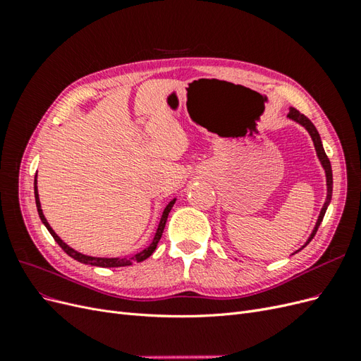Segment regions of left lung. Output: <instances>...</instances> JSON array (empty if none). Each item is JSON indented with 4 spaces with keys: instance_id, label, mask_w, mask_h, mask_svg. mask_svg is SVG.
<instances>
[{
    "instance_id": "obj_1",
    "label": "left lung",
    "mask_w": 361,
    "mask_h": 361,
    "mask_svg": "<svg viewBox=\"0 0 361 361\" xmlns=\"http://www.w3.org/2000/svg\"><path fill=\"white\" fill-rule=\"evenodd\" d=\"M292 120H295V122H298V123H301L305 129L309 130V134H310V137H312V140H313V143H314V147H316V152H318V157H319V159H321V162H322V167L325 169V173H326V187H329V192H326V200H325V204H324V207H322V211H321V214H319V218H318V223H316V227H314V231H313V233L310 235V238H309V241H307V244L312 241L313 239V236L316 235V232H318V228H319V226H321V223H322V218H324V215H325V211H326V207H329V203H330V200H331V194H333V171H331V164H330V159H329V157H326V154H325V150H324V147H322V143H321V137H319V134H318V130H316V128H314V125L310 122V120L305 117L302 113H300L297 108H290V111H289V114H288ZM305 244V245H307ZM304 245V247H305Z\"/></svg>"
}]
</instances>
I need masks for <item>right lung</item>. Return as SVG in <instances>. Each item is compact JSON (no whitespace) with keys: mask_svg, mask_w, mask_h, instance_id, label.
Masks as SVG:
<instances>
[{"mask_svg":"<svg viewBox=\"0 0 361 361\" xmlns=\"http://www.w3.org/2000/svg\"><path fill=\"white\" fill-rule=\"evenodd\" d=\"M36 178H37V174H36ZM35 197H36V206H37V212H39V216H40L42 223L47 226V228L49 231V233L52 235V238L56 239V243H57V244L64 250V253H68V255H69L71 257H73L75 260L81 262V264H89V265H93V267H102V268L126 267V265H133V264H135V262H141V260L147 259L152 253H154L155 248H157V245H158V243H159V239H161L162 232H164V227H166V223H167L169 212L171 211V207H173V204H174V200H171V202L166 206V209H164L162 216H161V221H159V226H158L157 235H155V238H154V243H152L146 250H143V251H141V253H137V255H134V256L120 257V259H118V257H116V259H105V257H92V256H84V255L78 253V251H75L73 248H71L69 245L64 244V243L61 241V239L57 236V233L52 231L51 226H49V224H48V221H47L45 215H43V212H42L40 200H39V192H37V180H35Z\"/></svg>","mask_w":361,"mask_h":361,"instance_id":"obj_1","label":"right lung"}]
</instances>
